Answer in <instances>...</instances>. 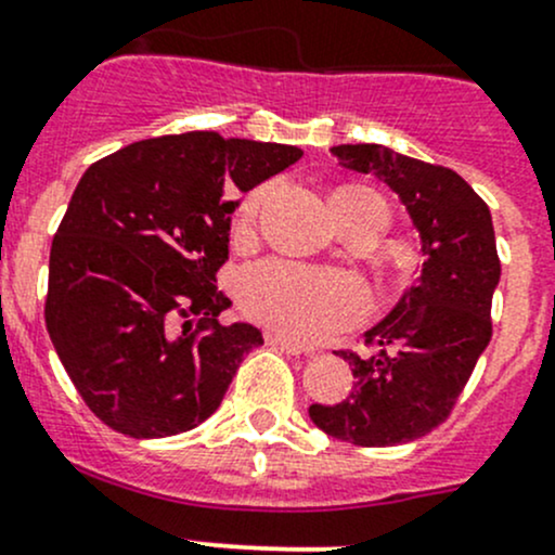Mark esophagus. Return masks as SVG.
I'll use <instances>...</instances> for the list:
<instances>
[{"label": "esophagus", "mask_w": 555, "mask_h": 555, "mask_svg": "<svg viewBox=\"0 0 555 555\" xmlns=\"http://www.w3.org/2000/svg\"><path fill=\"white\" fill-rule=\"evenodd\" d=\"M267 344H270V347L288 351V354H304V351H309L307 347H301V344H294L291 338L280 336V333H267Z\"/></svg>", "instance_id": "1"}]
</instances>
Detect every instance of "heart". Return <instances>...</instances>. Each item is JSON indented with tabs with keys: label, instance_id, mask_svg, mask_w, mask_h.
Instances as JSON below:
<instances>
[{
	"label": "heart",
	"instance_id": "heart-1",
	"mask_svg": "<svg viewBox=\"0 0 555 555\" xmlns=\"http://www.w3.org/2000/svg\"><path fill=\"white\" fill-rule=\"evenodd\" d=\"M272 188V182H261L246 193L237 211V230L251 228ZM354 195L373 193L365 188H338L333 201ZM237 301L256 323L296 341H320L354 325L367 312V294L360 280L285 259H264L246 267L237 280Z\"/></svg>",
	"mask_w": 555,
	"mask_h": 555
}]
</instances>
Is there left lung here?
<instances>
[{"label": "left lung", "mask_w": 555, "mask_h": 555, "mask_svg": "<svg viewBox=\"0 0 555 555\" xmlns=\"http://www.w3.org/2000/svg\"><path fill=\"white\" fill-rule=\"evenodd\" d=\"M341 166L375 175L421 230V280L365 333L371 357L341 351L357 384L338 404H312L314 426L360 447L413 442L450 418L492 338L500 280L490 208L452 169L384 145L333 147Z\"/></svg>", "instance_id": "8db88e82"}]
</instances>
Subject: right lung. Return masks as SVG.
<instances>
[{
  "instance_id": "add662e5",
  "label": "right lung",
  "mask_w": 555,
  "mask_h": 555,
  "mask_svg": "<svg viewBox=\"0 0 555 555\" xmlns=\"http://www.w3.org/2000/svg\"><path fill=\"white\" fill-rule=\"evenodd\" d=\"M301 158L217 132L132 142L85 171L50 251L44 320L87 408L134 439L171 437L222 402L254 325H219L235 190ZM190 313L202 320L176 323Z\"/></svg>"
}]
</instances>
